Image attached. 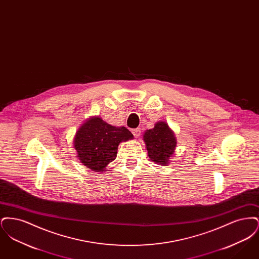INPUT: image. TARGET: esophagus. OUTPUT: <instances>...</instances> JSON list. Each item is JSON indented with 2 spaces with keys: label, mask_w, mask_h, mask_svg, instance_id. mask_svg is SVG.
<instances>
[{
  "label": "esophagus",
  "mask_w": 259,
  "mask_h": 259,
  "mask_svg": "<svg viewBox=\"0 0 259 259\" xmlns=\"http://www.w3.org/2000/svg\"><path fill=\"white\" fill-rule=\"evenodd\" d=\"M132 133H133V135L135 136V138H139L140 135H141V129H140V128L133 129V130H132Z\"/></svg>",
  "instance_id": "34e87169"
}]
</instances>
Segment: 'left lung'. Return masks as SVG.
I'll list each match as a JSON object with an SVG mask.
<instances>
[{"label":"left lung","instance_id":"1","mask_svg":"<svg viewBox=\"0 0 259 259\" xmlns=\"http://www.w3.org/2000/svg\"><path fill=\"white\" fill-rule=\"evenodd\" d=\"M143 140L150 160L162 166L170 164L177 147V138L167 122H156L152 129L144 133Z\"/></svg>","mask_w":259,"mask_h":259}]
</instances>
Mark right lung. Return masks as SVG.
<instances>
[{
    "mask_svg": "<svg viewBox=\"0 0 259 259\" xmlns=\"http://www.w3.org/2000/svg\"><path fill=\"white\" fill-rule=\"evenodd\" d=\"M133 138L124 126H112L100 116H92L77 129L73 143L80 163L94 172H103L115 159L119 144Z\"/></svg>",
    "mask_w": 259,
    "mask_h": 259,
    "instance_id": "1",
    "label": "right lung"
}]
</instances>
